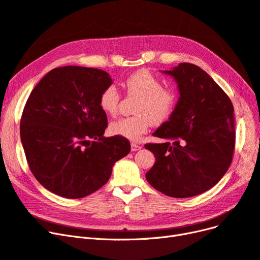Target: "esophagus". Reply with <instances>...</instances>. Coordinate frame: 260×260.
Masks as SVG:
<instances>
[{
	"label": "esophagus",
	"instance_id": "obj_1",
	"mask_svg": "<svg viewBox=\"0 0 260 260\" xmlns=\"http://www.w3.org/2000/svg\"><path fill=\"white\" fill-rule=\"evenodd\" d=\"M142 148L141 145L137 144V143H131V150L132 151H137V150H140Z\"/></svg>",
	"mask_w": 260,
	"mask_h": 260
}]
</instances>
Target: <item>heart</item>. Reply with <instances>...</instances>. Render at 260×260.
I'll return each mask as SVG.
<instances>
[{
    "mask_svg": "<svg viewBox=\"0 0 260 260\" xmlns=\"http://www.w3.org/2000/svg\"><path fill=\"white\" fill-rule=\"evenodd\" d=\"M124 87L129 94L139 98L134 106L136 115L113 121L110 131L114 136L138 141L151 124H160L169 119L175 109L177 95L173 89L164 87L162 80L148 70L131 74L124 82ZM119 101L117 88L111 85L100 94L99 105L104 113L115 115Z\"/></svg>",
    "mask_w": 260,
    "mask_h": 260,
    "instance_id": "1",
    "label": "heart"
}]
</instances>
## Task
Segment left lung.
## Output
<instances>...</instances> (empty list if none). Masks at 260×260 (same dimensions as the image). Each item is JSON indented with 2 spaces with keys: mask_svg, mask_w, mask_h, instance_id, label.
Segmentation results:
<instances>
[{
  "mask_svg": "<svg viewBox=\"0 0 260 260\" xmlns=\"http://www.w3.org/2000/svg\"><path fill=\"white\" fill-rule=\"evenodd\" d=\"M162 72L175 79L180 98L169 120L153 133L166 143L145 144L156 157L146 180L169 197L188 198L215 186L231 165L234 106L199 67L184 62Z\"/></svg>",
  "mask_w": 260,
  "mask_h": 260,
  "instance_id": "left-lung-1",
  "label": "left lung"
}]
</instances>
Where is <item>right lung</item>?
<instances>
[{"instance_id": "add662e5", "label": "right lung", "mask_w": 260, "mask_h": 260, "mask_svg": "<svg viewBox=\"0 0 260 260\" xmlns=\"http://www.w3.org/2000/svg\"><path fill=\"white\" fill-rule=\"evenodd\" d=\"M112 78L103 70L56 68L34 87L22 112L20 138L34 177L49 191L79 199L110 180L130 142L105 138L100 94Z\"/></svg>"}]
</instances>
